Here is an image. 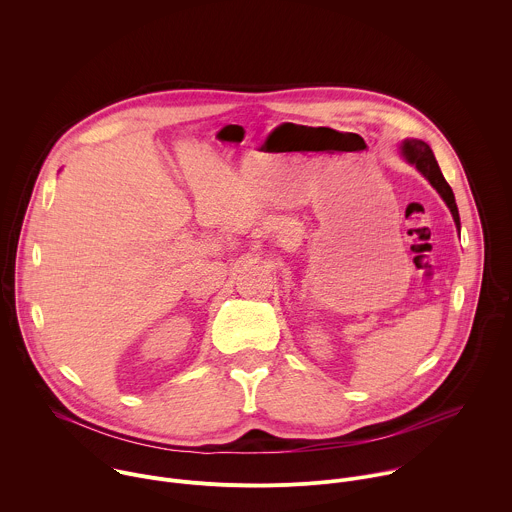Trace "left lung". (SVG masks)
Wrapping results in <instances>:
<instances>
[{"label":"left lung","instance_id":"left-lung-1","mask_svg":"<svg viewBox=\"0 0 512 512\" xmlns=\"http://www.w3.org/2000/svg\"><path fill=\"white\" fill-rule=\"evenodd\" d=\"M400 154L402 158L412 164L428 182L430 186L440 194V198L446 202L452 218H454V224L460 232V216H458V208H456V202H454V194L448 186V182L444 180L440 168H438V162L430 150V146L422 140H404L402 146H400Z\"/></svg>","mask_w":512,"mask_h":512}]
</instances>
